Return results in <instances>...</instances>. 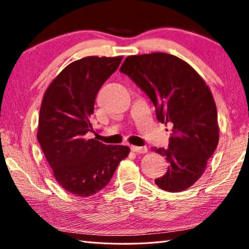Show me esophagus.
<instances>
[{"instance_id":"esophagus-1","label":"esophagus","mask_w":249,"mask_h":249,"mask_svg":"<svg viewBox=\"0 0 249 249\" xmlns=\"http://www.w3.org/2000/svg\"><path fill=\"white\" fill-rule=\"evenodd\" d=\"M130 149H132V151H134V153H136V154H145V153H147L146 147L132 146V147H130Z\"/></svg>"}]
</instances>
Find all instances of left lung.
<instances>
[{"mask_svg":"<svg viewBox=\"0 0 249 249\" xmlns=\"http://www.w3.org/2000/svg\"><path fill=\"white\" fill-rule=\"evenodd\" d=\"M120 71L149 96L158 121L172 125L169 147L151 148L169 162L156 184L165 191H184L204 174L220 140L212 92L188 62L174 54L128 56Z\"/></svg>","mask_w":249,"mask_h":249,"instance_id":"8db88e82","label":"left lung"}]
</instances>
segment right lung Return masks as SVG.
<instances>
[{
    "label": "right lung",
    "instance_id": "add662e5",
    "mask_svg": "<svg viewBox=\"0 0 249 249\" xmlns=\"http://www.w3.org/2000/svg\"><path fill=\"white\" fill-rule=\"evenodd\" d=\"M123 56H89L71 62L54 78L41 101L37 140L53 178L71 195L87 197L102 190L129 147L105 145L93 132L91 116L96 94Z\"/></svg>",
    "mask_w": 249,
    "mask_h": 249
}]
</instances>
